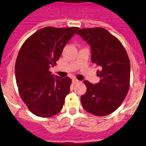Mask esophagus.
<instances>
[{"instance_id": "obj_1", "label": "esophagus", "mask_w": 146, "mask_h": 146, "mask_svg": "<svg viewBox=\"0 0 146 146\" xmlns=\"http://www.w3.org/2000/svg\"><path fill=\"white\" fill-rule=\"evenodd\" d=\"M79 82V80H76V79H73V84H77V83Z\"/></svg>"}]
</instances>
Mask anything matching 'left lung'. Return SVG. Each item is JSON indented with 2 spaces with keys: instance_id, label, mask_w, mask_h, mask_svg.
<instances>
[{
  "instance_id": "8db88e82",
  "label": "left lung",
  "mask_w": 146,
  "mask_h": 146,
  "mask_svg": "<svg viewBox=\"0 0 146 146\" xmlns=\"http://www.w3.org/2000/svg\"><path fill=\"white\" fill-rule=\"evenodd\" d=\"M91 47L92 62L100 67V80H84L87 92L80 100L84 109L95 116L109 115L124 100L130 87L131 63L122 44L104 28H85L77 32Z\"/></svg>"
}]
</instances>
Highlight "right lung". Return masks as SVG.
Returning a JSON list of instances; mask_svg holds the SVG:
<instances>
[{
    "instance_id": "right-lung-1",
    "label": "right lung",
    "mask_w": 146,
    "mask_h": 146,
    "mask_svg": "<svg viewBox=\"0 0 146 146\" xmlns=\"http://www.w3.org/2000/svg\"><path fill=\"white\" fill-rule=\"evenodd\" d=\"M78 27L39 30L27 39L18 54L15 73L19 92L31 113L50 117L59 113L70 91V77H54L49 71Z\"/></svg>"
}]
</instances>
